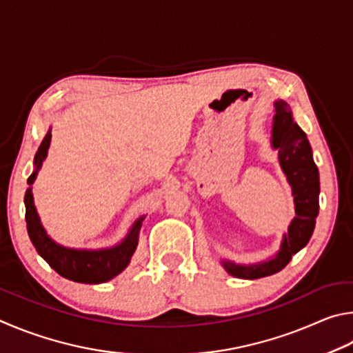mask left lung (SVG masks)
<instances>
[{
  "label": "left lung",
  "mask_w": 353,
  "mask_h": 353,
  "mask_svg": "<svg viewBox=\"0 0 353 353\" xmlns=\"http://www.w3.org/2000/svg\"><path fill=\"white\" fill-rule=\"evenodd\" d=\"M274 108L271 145L279 152V164L292 186L296 217L290 223L288 232L283 234L281 250L274 257L250 265L221 261L228 273L240 279H259L285 268L296 252L308 243L319 212V172L313 161L310 142L293 121L287 102L276 101Z\"/></svg>",
  "instance_id": "8db88e82"
}]
</instances>
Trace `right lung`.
I'll list each match as a JSON object with an SVG mask.
<instances>
[{
  "mask_svg": "<svg viewBox=\"0 0 353 353\" xmlns=\"http://www.w3.org/2000/svg\"><path fill=\"white\" fill-rule=\"evenodd\" d=\"M49 144H51V130L43 138L39 150L35 153V170L28 178V184L35 181L37 173L48 154ZM24 205H26V226L30 242L35 246L37 252L49 263V267L57 271L60 276H63L65 279L80 283H102L113 279L114 276L127 268L130 259L138 246V236L144 217L134 221L127 237L119 245L105 250H74L59 245L48 236L39 214H37L32 188L26 190Z\"/></svg>",
  "mask_w": 353,
  "mask_h": 353,
  "instance_id": "obj_1",
  "label": "right lung"
}]
</instances>
